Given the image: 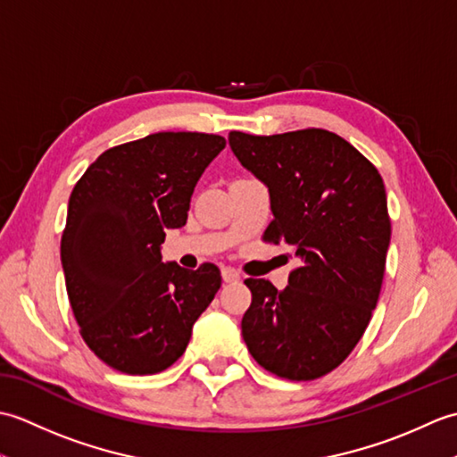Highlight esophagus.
<instances>
[{
	"mask_svg": "<svg viewBox=\"0 0 457 457\" xmlns=\"http://www.w3.org/2000/svg\"><path fill=\"white\" fill-rule=\"evenodd\" d=\"M221 278L226 280V283H237L239 273H237L236 269H231V267H223L221 269Z\"/></svg>",
	"mask_w": 457,
	"mask_h": 457,
	"instance_id": "esophagus-1",
	"label": "esophagus"
}]
</instances>
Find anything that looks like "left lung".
I'll return each instance as SVG.
<instances>
[{
    "instance_id": "8db88e82",
    "label": "left lung",
    "mask_w": 457,
    "mask_h": 457,
    "mask_svg": "<svg viewBox=\"0 0 457 457\" xmlns=\"http://www.w3.org/2000/svg\"><path fill=\"white\" fill-rule=\"evenodd\" d=\"M239 162L267 184L269 244L295 249L288 287L247 278L241 320L249 353L269 373L312 381L361 339L381 293L391 220L381 174L353 145L326 129L229 133Z\"/></svg>"
}]
</instances>
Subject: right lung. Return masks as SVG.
<instances>
[{
	"label": "right lung",
	"mask_w": 457,
	"mask_h": 457,
	"mask_svg": "<svg viewBox=\"0 0 457 457\" xmlns=\"http://www.w3.org/2000/svg\"><path fill=\"white\" fill-rule=\"evenodd\" d=\"M221 135L162 131L104 151L68 200L61 261L80 336L105 365L153 375L187 349L221 287L220 269L162 263L164 229L187 223Z\"/></svg>",
	"instance_id": "add662e5"
}]
</instances>
